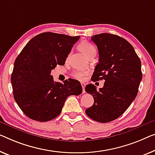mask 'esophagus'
<instances>
[{
    "label": "esophagus",
    "instance_id": "esophagus-1",
    "mask_svg": "<svg viewBox=\"0 0 155 155\" xmlns=\"http://www.w3.org/2000/svg\"><path fill=\"white\" fill-rule=\"evenodd\" d=\"M81 86H82V88H83V93H85V84L84 82L81 83Z\"/></svg>",
    "mask_w": 155,
    "mask_h": 155
}]
</instances>
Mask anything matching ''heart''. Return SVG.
<instances>
[{
	"label": "heart",
	"instance_id": "1",
	"mask_svg": "<svg viewBox=\"0 0 155 155\" xmlns=\"http://www.w3.org/2000/svg\"><path fill=\"white\" fill-rule=\"evenodd\" d=\"M78 48L84 54L87 58L91 56V55H96L97 49L94 45L92 43L87 42V41H82L78 45ZM88 74L87 71H82V70H77L72 73V77L76 79L82 81L84 79L85 77Z\"/></svg>",
	"mask_w": 155,
	"mask_h": 155
}]
</instances>
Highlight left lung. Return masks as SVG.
Here are the masks:
<instances>
[{
  "instance_id": "obj_1",
  "label": "left lung",
  "mask_w": 155,
  "mask_h": 155,
  "mask_svg": "<svg viewBox=\"0 0 155 155\" xmlns=\"http://www.w3.org/2000/svg\"><path fill=\"white\" fill-rule=\"evenodd\" d=\"M91 40L97 47L100 57L92 81L105 82L99 91L93 84L86 85L85 91L93 96L94 104L85 114L94 121L105 123L119 117L134 100L142 79L141 63L131 44L121 37L101 33Z\"/></svg>"
}]
</instances>
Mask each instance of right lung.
<instances>
[{"label":"right lung","instance_id":"obj_1","mask_svg":"<svg viewBox=\"0 0 155 155\" xmlns=\"http://www.w3.org/2000/svg\"><path fill=\"white\" fill-rule=\"evenodd\" d=\"M79 36L47 32L32 38L15 61L11 83L16 102L24 114L40 122L51 120L61 113L70 95L82 93L80 82H55L51 70L63 65Z\"/></svg>","mask_w":155,"mask_h":155}]
</instances>
